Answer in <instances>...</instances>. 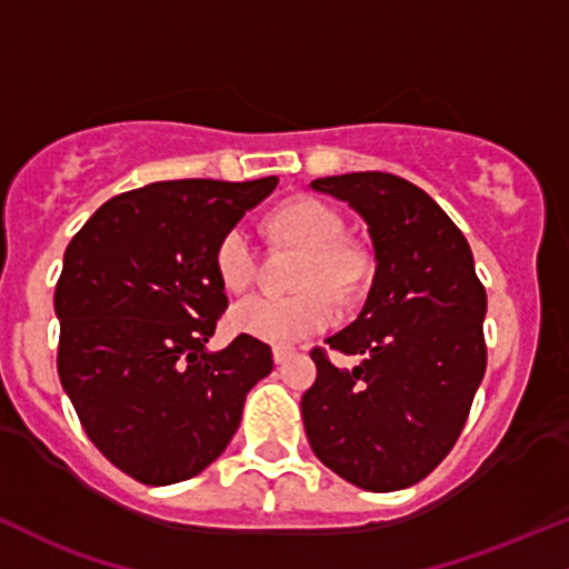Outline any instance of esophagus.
<instances>
[{
    "label": "esophagus",
    "instance_id": "esophagus-1",
    "mask_svg": "<svg viewBox=\"0 0 569 569\" xmlns=\"http://www.w3.org/2000/svg\"><path fill=\"white\" fill-rule=\"evenodd\" d=\"M291 356H295V348H283V346H278V348H274V351H272L274 365H286V361H289Z\"/></svg>",
    "mask_w": 569,
    "mask_h": 569
}]
</instances>
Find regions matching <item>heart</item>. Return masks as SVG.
Listing matches in <instances>:
<instances>
[{"label":"heart","mask_w":569,"mask_h":569,"mask_svg":"<svg viewBox=\"0 0 569 569\" xmlns=\"http://www.w3.org/2000/svg\"><path fill=\"white\" fill-rule=\"evenodd\" d=\"M272 229L286 240L305 248L297 283L302 291L289 297L251 295L234 305L229 323L234 332L295 346L305 337L332 327L337 310L335 295H348L367 270V256L359 246L342 237V218L335 208L316 197H295L270 216ZM213 264L229 291H246L256 278V246L242 223H234L218 240ZM327 284L326 290L322 286Z\"/></svg>","instance_id":"heart-1"}]
</instances>
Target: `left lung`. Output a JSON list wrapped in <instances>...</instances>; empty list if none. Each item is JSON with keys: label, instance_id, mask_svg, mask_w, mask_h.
I'll list each match as a JSON object with an SVG mask.
<instances>
[{"label": "left lung", "instance_id": "left-lung-1", "mask_svg": "<svg viewBox=\"0 0 569 569\" xmlns=\"http://www.w3.org/2000/svg\"><path fill=\"white\" fill-rule=\"evenodd\" d=\"M367 221L376 278L351 327L329 348L359 356L340 370L313 348L316 383L302 397L310 448L367 491L408 489L448 457L486 372V289L446 210L391 172L313 180Z\"/></svg>", "mask_w": 569, "mask_h": 569}]
</instances>
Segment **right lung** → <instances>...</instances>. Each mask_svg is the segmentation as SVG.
Wrapping results in <instances>:
<instances>
[{
  "mask_svg": "<svg viewBox=\"0 0 569 569\" xmlns=\"http://www.w3.org/2000/svg\"><path fill=\"white\" fill-rule=\"evenodd\" d=\"M274 186L161 180L108 199L67 246L53 295L61 386L93 446L140 483L199 476L272 372L256 337L204 342L229 305L218 240Z\"/></svg>",
  "mask_w": 569,
  "mask_h": 569,
  "instance_id": "1",
  "label": "right lung"
}]
</instances>
